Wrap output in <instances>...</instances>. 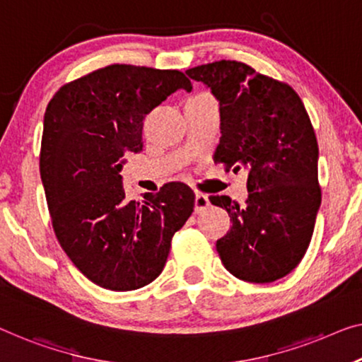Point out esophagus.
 Returning <instances> with one entry per match:
<instances>
[{"instance_id":"obj_1","label":"esophagus","mask_w":362,"mask_h":362,"mask_svg":"<svg viewBox=\"0 0 362 362\" xmlns=\"http://www.w3.org/2000/svg\"><path fill=\"white\" fill-rule=\"evenodd\" d=\"M209 206H211V203H209V198L206 195H203V193H197V197H195V213L202 214V213L206 211Z\"/></svg>"}]
</instances>
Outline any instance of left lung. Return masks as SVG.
Here are the masks:
<instances>
[{"mask_svg":"<svg viewBox=\"0 0 362 362\" xmlns=\"http://www.w3.org/2000/svg\"><path fill=\"white\" fill-rule=\"evenodd\" d=\"M219 100L214 163L249 170L244 204L209 197L233 228L216 242L224 267L249 283H272L299 265L322 202L319 144L298 93L249 64L221 60L187 69Z\"/></svg>","mask_w":362,"mask_h":362,"instance_id":"1","label":"left lung"}]
</instances>
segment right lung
<instances>
[{
  "instance_id": "right-lung-1",
  "label": "right lung",
  "mask_w": 362,
  "mask_h": 362,
  "mask_svg": "<svg viewBox=\"0 0 362 362\" xmlns=\"http://www.w3.org/2000/svg\"><path fill=\"white\" fill-rule=\"evenodd\" d=\"M192 83L177 69L109 64L63 84L43 117L40 177L62 249L86 278L133 291L159 276L195 193L170 182L143 202L125 198L122 165L143 151V120Z\"/></svg>"
}]
</instances>
